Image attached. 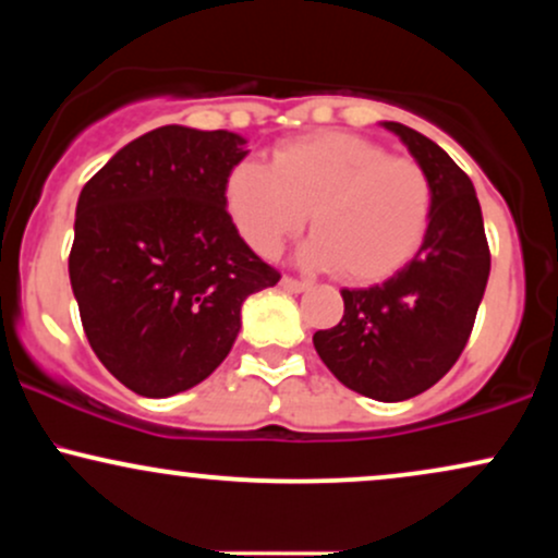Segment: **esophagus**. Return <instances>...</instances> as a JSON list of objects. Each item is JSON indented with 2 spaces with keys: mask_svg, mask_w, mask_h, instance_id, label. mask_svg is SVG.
I'll use <instances>...</instances> for the list:
<instances>
[{
  "mask_svg": "<svg viewBox=\"0 0 558 558\" xmlns=\"http://www.w3.org/2000/svg\"><path fill=\"white\" fill-rule=\"evenodd\" d=\"M312 283H306V280H296V278H288V275H283V278H280V288H283V291H288V293H301V291H306V288H310Z\"/></svg>",
  "mask_w": 558,
  "mask_h": 558,
  "instance_id": "34e87169",
  "label": "esophagus"
}]
</instances>
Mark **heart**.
<instances>
[{
	"instance_id": "1",
	"label": "heart",
	"mask_w": 558,
	"mask_h": 558,
	"mask_svg": "<svg viewBox=\"0 0 558 558\" xmlns=\"http://www.w3.org/2000/svg\"><path fill=\"white\" fill-rule=\"evenodd\" d=\"M222 204L235 233L272 259L304 228V265L332 267L369 283L401 270L417 254L433 220L435 185L417 159L390 157L386 146L325 131L283 141L270 168L241 159L222 178Z\"/></svg>"
}]
</instances>
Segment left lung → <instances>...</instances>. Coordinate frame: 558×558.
I'll list each match as a JSON object with an SVG mask.
<instances>
[{
  "mask_svg": "<svg viewBox=\"0 0 558 558\" xmlns=\"http://www.w3.org/2000/svg\"><path fill=\"white\" fill-rule=\"evenodd\" d=\"M383 125L430 172V228L414 259L386 283L343 288L341 323L317 330L312 341L345 388L375 401H403L457 364L488 286L490 252L466 172L414 128Z\"/></svg>",
  "mask_w": 558,
  "mask_h": 558,
  "instance_id": "left-lung-1",
  "label": "left lung"
}]
</instances>
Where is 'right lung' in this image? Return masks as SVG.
I'll list each match as a JSON object with an SVG mask.
<instances>
[{"instance_id": "obj_1", "label": "right lung", "mask_w": 558, "mask_h": 558, "mask_svg": "<svg viewBox=\"0 0 558 558\" xmlns=\"http://www.w3.org/2000/svg\"><path fill=\"white\" fill-rule=\"evenodd\" d=\"M243 144L230 131L155 128L78 196L68 267L83 330L99 362L146 399L213 375L239 336L243 301L280 280L222 204Z\"/></svg>"}]
</instances>
